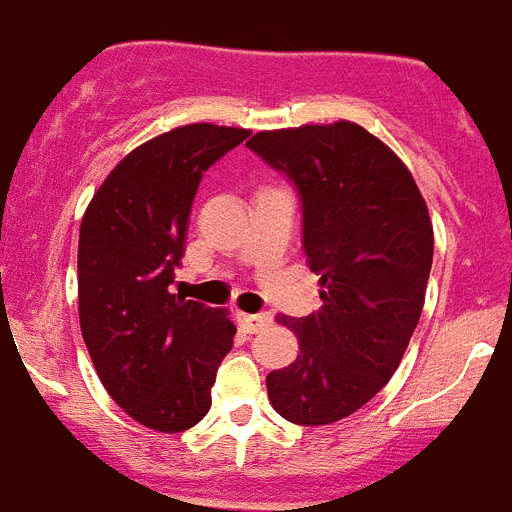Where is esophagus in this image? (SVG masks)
<instances>
[{
	"instance_id": "esophagus-1",
	"label": "esophagus",
	"mask_w": 512,
	"mask_h": 512,
	"mask_svg": "<svg viewBox=\"0 0 512 512\" xmlns=\"http://www.w3.org/2000/svg\"><path fill=\"white\" fill-rule=\"evenodd\" d=\"M239 321L244 323V328H247L249 334H255V331H260V328L270 326L273 323V315L270 313H257V315H239Z\"/></svg>"
}]
</instances>
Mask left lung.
<instances>
[{"label":"left lung","instance_id":"left-lung-1","mask_svg":"<svg viewBox=\"0 0 512 512\" xmlns=\"http://www.w3.org/2000/svg\"><path fill=\"white\" fill-rule=\"evenodd\" d=\"M302 199V247L321 310L278 315L299 355L268 373V400L297 426H326L373 400L421 318L434 228L405 162L350 120L260 131L247 141Z\"/></svg>","mask_w":512,"mask_h":512}]
</instances>
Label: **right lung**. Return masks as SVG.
Returning <instances> with one entry per match:
<instances>
[{"label": "right lung", "instance_id": "right-lung-1", "mask_svg": "<svg viewBox=\"0 0 512 512\" xmlns=\"http://www.w3.org/2000/svg\"><path fill=\"white\" fill-rule=\"evenodd\" d=\"M247 128L191 123L144 141L91 197L78 239V318L107 394L141 426L178 434L210 410L236 326L170 284L202 173Z\"/></svg>", "mask_w": 512, "mask_h": 512}]
</instances>
